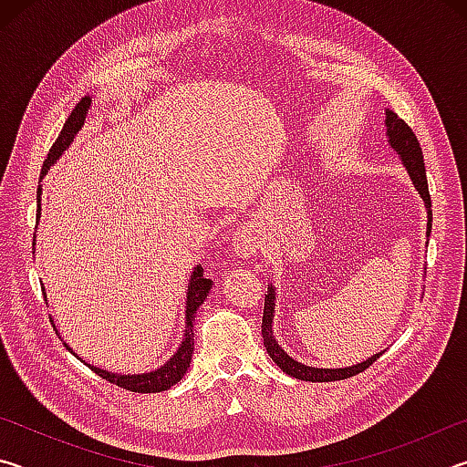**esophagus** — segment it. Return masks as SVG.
<instances>
[{
	"mask_svg": "<svg viewBox=\"0 0 467 467\" xmlns=\"http://www.w3.org/2000/svg\"><path fill=\"white\" fill-rule=\"evenodd\" d=\"M233 249L239 257H251L262 249V234L253 224H241L233 236Z\"/></svg>",
	"mask_w": 467,
	"mask_h": 467,
	"instance_id": "obj_1",
	"label": "esophagus"
}]
</instances>
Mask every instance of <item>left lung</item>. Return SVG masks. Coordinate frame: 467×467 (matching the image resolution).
<instances>
[{
    "mask_svg": "<svg viewBox=\"0 0 467 467\" xmlns=\"http://www.w3.org/2000/svg\"><path fill=\"white\" fill-rule=\"evenodd\" d=\"M385 128H387V141L393 148V152L400 156L401 164H404L410 179L416 187L418 195L422 197L424 208H426V234L432 231V210H431V195H429V183H426V171H424V158L422 148L418 144L414 131L408 128L404 119H400L393 110L385 109ZM274 313H275V288L272 284H267V295H265V306H264V323H262V336L264 346L270 358L278 365L284 373L300 379V381H313V383H327V381H339V379H348L362 373L368 368L373 362L381 357V352L373 354V357L358 362V365L344 367V368H317V367H306L303 362L288 357V352H284V348L275 342L274 336Z\"/></svg>",
    "mask_w": 467,
    "mask_h": 467,
    "instance_id": "8db88e82",
    "label": "left lung"
}]
</instances>
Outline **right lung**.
Listing matches in <instances>:
<instances>
[{
	"instance_id": "add662e5",
	"label": "right lung",
	"mask_w": 467,
	"mask_h": 467,
	"mask_svg": "<svg viewBox=\"0 0 467 467\" xmlns=\"http://www.w3.org/2000/svg\"><path fill=\"white\" fill-rule=\"evenodd\" d=\"M90 107H92V97H84L80 102H78L72 113H69L67 121L63 123V130L59 133V138L55 140V144L51 146L49 154H47V158H45V164H43V171H41V179L47 175V172H49V169L53 167V164L59 161V156L66 152L69 146H72V141L78 136V131L84 128L86 115H88ZM41 195H43V185H38V192H36V220L41 218ZM210 288H212V280L205 278L202 265H195L193 272H192V278H189V284H187L183 339H181L177 352L172 354V357L167 362H164V365H161V367L154 368V370H150V373H133V375L113 373V370L99 368V367H94V365L92 367L88 365V367L99 377L107 379L109 383H115V385L123 387V389H130V391H136V393H158V391L171 389L172 385L179 383L181 379H183V375L187 373V368H189V362H192V357H193L195 311L203 305V300H205V296H208ZM66 348L74 354L78 360H82L67 344H66Z\"/></svg>"
}]
</instances>
